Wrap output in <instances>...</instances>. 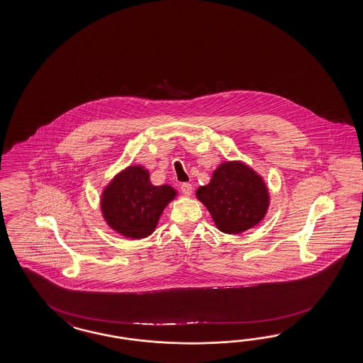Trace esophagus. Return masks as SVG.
<instances>
[{
    "instance_id": "esophagus-1",
    "label": "esophagus",
    "mask_w": 363,
    "mask_h": 363,
    "mask_svg": "<svg viewBox=\"0 0 363 363\" xmlns=\"http://www.w3.org/2000/svg\"><path fill=\"white\" fill-rule=\"evenodd\" d=\"M181 191H182L184 194L187 195V196H190L191 193H193V185L189 184V182L182 184V185H181Z\"/></svg>"
}]
</instances>
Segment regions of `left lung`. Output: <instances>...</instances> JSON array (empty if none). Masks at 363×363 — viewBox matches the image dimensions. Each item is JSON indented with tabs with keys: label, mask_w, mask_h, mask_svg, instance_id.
<instances>
[{
	"label": "left lung",
	"mask_w": 363,
	"mask_h": 363,
	"mask_svg": "<svg viewBox=\"0 0 363 363\" xmlns=\"http://www.w3.org/2000/svg\"><path fill=\"white\" fill-rule=\"evenodd\" d=\"M218 230L239 235L264 220L270 194L264 178L242 161H225L213 170L211 181L196 190Z\"/></svg>",
	"instance_id": "8db88e82"
}]
</instances>
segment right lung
Wrapping results in <instances>:
<instances>
[{
	"label": "right lung",
	"instance_id": "right-lung-1",
	"mask_svg": "<svg viewBox=\"0 0 363 363\" xmlns=\"http://www.w3.org/2000/svg\"><path fill=\"white\" fill-rule=\"evenodd\" d=\"M177 194L170 185H153L148 169L130 165L104 187L101 213L107 225L121 236L144 239L155 232L161 213Z\"/></svg>",
	"mask_w": 363,
	"mask_h": 363
}]
</instances>
